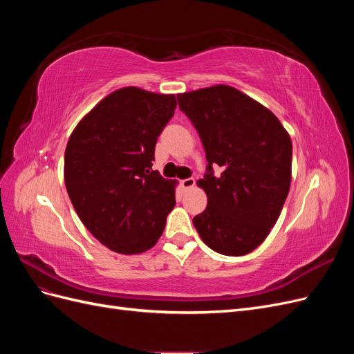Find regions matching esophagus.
<instances>
[{"label":"esophagus","instance_id":"34e87169","mask_svg":"<svg viewBox=\"0 0 354 354\" xmlns=\"http://www.w3.org/2000/svg\"><path fill=\"white\" fill-rule=\"evenodd\" d=\"M180 186H181V189H183V190H189V189H192V187L195 186V178L194 177H189V178L181 180Z\"/></svg>","mask_w":354,"mask_h":354}]
</instances>
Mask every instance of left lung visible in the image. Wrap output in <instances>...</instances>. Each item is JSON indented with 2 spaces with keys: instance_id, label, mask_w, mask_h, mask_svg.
Returning a JSON list of instances; mask_svg holds the SVG:
<instances>
[{
  "instance_id": "left-lung-1",
  "label": "left lung",
  "mask_w": 354,
  "mask_h": 354,
  "mask_svg": "<svg viewBox=\"0 0 354 354\" xmlns=\"http://www.w3.org/2000/svg\"><path fill=\"white\" fill-rule=\"evenodd\" d=\"M196 128L208 160L198 185L208 205L195 229L223 255L250 254L270 233L291 185L292 143L281 121L259 102L229 85L177 95ZM223 171L213 176V167Z\"/></svg>"
}]
</instances>
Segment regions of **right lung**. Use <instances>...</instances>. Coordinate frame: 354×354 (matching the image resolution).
Listing matches in <instances>:
<instances>
[{
	"label": "right lung",
	"mask_w": 354,
	"mask_h": 354,
	"mask_svg": "<svg viewBox=\"0 0 354 354\" xmlns=\"http://www.w3.org/2000/svg\"><path fill=\"white\" fill-rule=\"evenodd\" d=\"M176 95L116 90L69 137L65 185L84 226L109 250L140 254L158 242L176 205L174 181L152 169Z\"/></svg>",
	"instance_id": "add662e5"
}]
</instances>
